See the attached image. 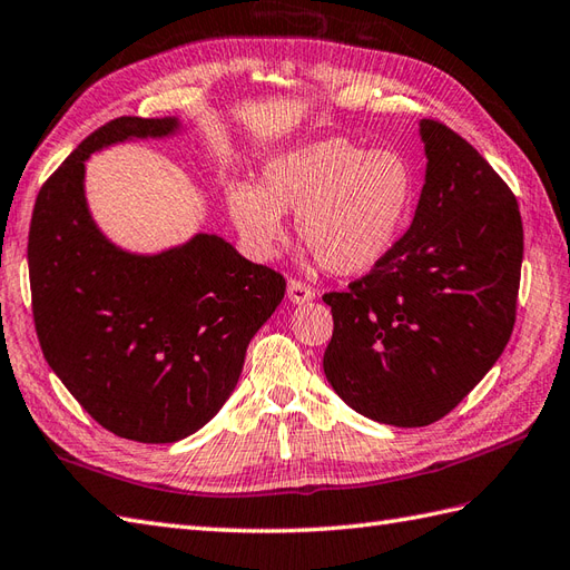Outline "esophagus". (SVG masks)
<instances>
[{
    "mask_svg": "<svg viewBox=\"0 0 570 570\" xmlns=\"http://www.w3.org/2000/svg\"><path fill=\"white\" fill-rule=\"evenodd\" d=\"M315 296V288H311L306 282L301 279H288V298L294 303H306Z\"/></svg>",
    "mask_w": 570,
    "mask_h": 570,
    "instance_id": "1",
    "label": "esophagus"
}]
</instances>
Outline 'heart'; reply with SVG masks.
Listing matches in <instances>:
<instances>
[{
	"label": "heart",
	"instance_id": "heart-1",
	"mask_svg": "<svg viewBox=\"0 0 570 570\" xmlns=\"http://www.w3.org/2000/svg\"><path fill=\"white\" fill-rule=\"evenodd\" d=\"M230 220L255 255L282 243L279 214H296V233L321 267L352 276L374 269L399 243L415 204V171L399 150H364L327 138L276 157L257 189L233 184Z\"/></svg>",
	"mask_w": 570,
	"mask_h": 570
}]
</instances>
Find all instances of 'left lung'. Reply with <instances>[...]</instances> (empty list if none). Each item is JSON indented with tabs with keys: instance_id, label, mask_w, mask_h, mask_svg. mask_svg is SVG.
<instances>
[{
	"instance_id": "obj_1",
	"label": "left lung",
	"mask_w": 570,
	"mask_h": 570,
	"mask_svg": "<svg viewBox=\"0 0 570 570\" xmlns=\"http://www.w3.org/2000/svg\"><path fill=\"white\" fill-rule=\"evenodd\" d=\"M425 187L407 233L374 269L323 301L333 340L323 368L356 413L425 428L466 399L505 350L518 317V198L469 140L420 124Z\"/></svg>"
}]
</instances>
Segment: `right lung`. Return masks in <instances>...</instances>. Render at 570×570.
Here are the masks:
<instances>
[{
    "label": "right lung",
    "instance_id": "right-lung-1",
    "mask_svg": "<svg viewBox=\"0 0 570 570\" xmlns=\"http://www.w3.org/2000/svg\"><path fill=\"white\" fill-rule=\"evenodd\" d=\"M175 126V118L121 116L89 134L43 181L29 230L31 308L46 362L104 430L145 444L184 440L218 413L249 340L286 291L279 272L218 235L136 257L91 223L87 157Z\"/></svg>",
    "mask_w": 570,
    "mask_h": 570
}]
</instances>
